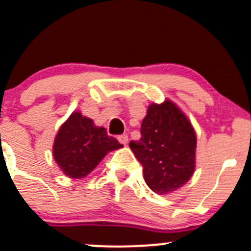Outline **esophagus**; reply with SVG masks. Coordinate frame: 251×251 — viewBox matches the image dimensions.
<instances>
[{
    "label": "esophagus",
    "mask_w": 251,
    "mask_h": 251,
    "mask_svg": "<svg viewBox=\"0 0 251 251\" xmlns=\"http://www.w3.org/2000/svg\"><path fill=\"white\" fill-rule=\"evenodd\" d=\"M118 140H119V142L123 143V145H127V142H128L127 135H119Z\"/></svg>",
    "instance_id": "esophagus-1"
}]
</instances>
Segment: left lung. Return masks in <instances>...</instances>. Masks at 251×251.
<instances>
[{
	"mask_svg": "<svg viewBox=\"0 0 251 251\" xmlns=\"http://www.w3.org/2000/svg\"><path fill=\"white\" fill-rule=\"evenodd\" d=\"M130 148L143 167V177L159 195L173 193L195 170L196 133L174 103L151 104L141 125V138Z\"/></svg>",
	"mask_w": 251,
	"mask_h": 251,
	"instance_id": "1",
	"label": "left lung"
}]
</instances>
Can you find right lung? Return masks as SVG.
<instances>
[{
  "mask_svg": "<svg viewBox=\"0 0 251 251\" xmlns=\"http://www.w3.org/2000/svg\"><path fill=\"white\" fill-rule=\"evenodd\" d=\"M123 147L104 127L81 113L71 114L61 126L53 142V158L70 177L81 179L88 175L110 151Z\"/></svg>",
  "mask_w": 251,
  "mask_h": 251,
  "instance_id": "add662e5",
  "label": "right lung"
}]
</instances>
